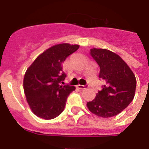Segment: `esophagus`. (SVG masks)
Masks as SVG:
<instances>
[{"label":"esophagus","mask_w":149,"mask_h":149,"mask_svg":"<svg viewBox=\"0 0 149 149\" xmlns=\"http://www.w3.org/2000/svg\"><path fill=\"white\" fill-rule=\"evenodd\" d=\"M77 87H78L80 89H86V88L88 87V85L87 84H86V85H78Z\"/></svg>","instance_id":"1"}]
</instances>
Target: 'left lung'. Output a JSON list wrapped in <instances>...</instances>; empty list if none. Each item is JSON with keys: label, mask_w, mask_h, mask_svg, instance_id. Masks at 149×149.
Wrapping results in <instances>:
<instances>
[{"label": "left lung", "mask_w": 149, "mask_h": 149, "mask_svg": "<svg viewBox=\"0 0 149 149\" xmlns=\"http://www.w3.org/2000/svg\"><path fill=\"white\" fill-rule=\"evenodd\" d=\"M90 55L99 65V77L105 84L95 99L86 105L96 116L104 118L115 116L134 99L136 77L125 62L109 50L93 48L90 50Z\"/></svg>", "instance_id": "1"}]
</instances>
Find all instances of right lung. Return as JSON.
Returning <instances> with one entry per match:
<instances>
[{
	"mask_svg": "<svg viewBox=\"0 0 149 149\" xmlns=\"http://www.w3.org/2000/svg\"><path fill=\"white\" fill-rule=\"evenodd\" d=\"M78 48L77 45L67 43L52 46L27 69L24 90L30 109L38 117L54 119L65 109L67 98L75 87L63 85L66 74L63 70V63Z\"/></svg>",
	"mask_w": 149,
	"mask_h": 149,
	"instance_id": "right-lung-1",
	"label": "right lung"
}]
</instances>
